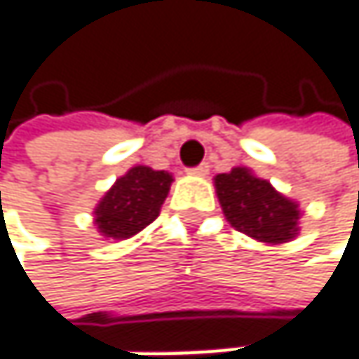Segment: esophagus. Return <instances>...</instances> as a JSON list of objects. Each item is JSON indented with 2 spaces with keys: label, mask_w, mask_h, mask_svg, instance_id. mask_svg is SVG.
I'll return each mask as SVG.
<instances>
[{
  "label": "esophagus",
  "mask_w": 359,
  "mask_h": 359,
  "mask_svg": "<svg viewBox=\"0 0 359 359\" xmlns=\"http://www.w3.org/2000/svg\"><path fill=\"white\" fill-rule=\"evenodd\" d=\"M208 172H210L208 162H201L199 166H195V168H191V170H189V175H195V177H208Z\"/></svg>",
  "instance_id": "1"
}]
</instances>
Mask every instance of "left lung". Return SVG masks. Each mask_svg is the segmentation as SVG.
I'll return each mask as SVG.
<instances>
[{"mask_svg":"<svg viewBox=\"0 0 359 359\" xmlns=\"http://www.w3.org/2000/svg\"><path fill=\"white\" fill-rule=\"evenodd\" d=\"M218 201L226 220L257 241L278 245L299 231V205L280 195L268 180L248 168H233L214 179Z\"/></svg>","mask_w":359,"mask_h":359,"instance_id":"1","label":"left lung"}]
</instances>
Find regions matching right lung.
Segmentation results:
<instances>
[{"mask_svg": "<svg viewBox=\"0 0 359 359\" xmlns=\"http://www.w3.org/2000/svg\"><path fill=\"white\" fill-rule=\"evenodd\" d=\"M172 175L135 166L111 184L95 208V224L104 237L128 239L151 224L170 191Z\"/></svg>", "mask_w": 359, "mask_h": 359, "instance_id": "obj_1", "label": "right lung"}]
</instances>
